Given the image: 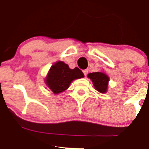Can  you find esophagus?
Wrapping results in <instances>:
<instances>
[{
	"label": "esophagus",
	"instance_id": "esophagus-1",
	"mask_svg": "<svg viewBox=\"0 0 149 149\" xmlns=\"http://www.w3.org/2000/svg\"><path fill=\"white\" fill-rule=\"evenodd\" d=\"M88 69H86V70H83V73H84V76H86V75H87V73H88Z\"/></svg>",
	"mask_w": 149,
	"mask_h": 149
}]
</instances>
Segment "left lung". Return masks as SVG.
<instances>
[{"instance_id":"left-lung-1","label":"left lung","mask_w":149,"mask_h":149,"mask_svg":"<svg viewBox=\"0 0 149 149\" xmlns=\"http://www.w3.org/2000/svg\"><path fill=\"white\" fill-rule=\"evenodd\" d=\"M88 77L93 82L94 86L99 92L106 93L107 91L108 82L109 78L107 75L102 72H93L88 74Z\"/></svg>"}]
</instances>
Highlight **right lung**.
Listing matches in <instances>:
<instances>
[{"instance_id": "right-lung-1", "label": "right lung", "mask_w": 149, "mask_h": 149, "mask_svg": "<svg viewBox=\"0 0 149 149\" xmlns=\"http://www.w3.org/2000/svg\"><path fill=\"white\" fill-rule=\"evenodd\" d=\"M84 77L79 68L70 69L63 61H58L51 66L45 79V83L54 94H59L68 88L73 80Z\"/></svg>"}]
</instances>
